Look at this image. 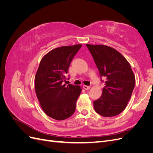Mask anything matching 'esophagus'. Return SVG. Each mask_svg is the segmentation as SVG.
Returning a JSON list of instances; mask_svg holds the SVG:
<instances>
[{"label": "esophagus", "mask_w": 153, "mask_h": 153, "mask_svg": "<svg viewBox=\"0 0 153 153\" xmlns=\"http://www.w3.org/2000/svg\"><path fill=\"white\" fill-rule=\"evenodd\" d=\"M83 88H84V89H85V90H88V89H89L90 88H91V86H87V85H84L83 86Z\"/></svg>", "instance_id": "1"}]
</instances>
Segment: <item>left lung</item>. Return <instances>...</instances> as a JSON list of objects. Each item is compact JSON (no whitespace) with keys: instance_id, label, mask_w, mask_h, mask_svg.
Listing matches in <instances>:
<instances>
[{"instance_id":"1","label":"left lung","mask_w":153,"mask_h":153,"mask_svg":"<svg viewBox=\"0 0 153 153\" xmlns=\"http://www.w3.org/2000/svg\"><path fill=\"white\" fill-rule=\"evenodd\" d=\"M100 75L105 81L102 94L95 100L96 112L103 117H112L126 108L135 85V76L131 66L123 55L105 45H86Z\"/></svg>"}]
</instances>
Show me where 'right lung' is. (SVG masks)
I'll use <instances>...</instances> for the list:
<instances>
[{"label": "right lung", "instance_id": "1", "mask_svg": "<svg viewBox=\"0 0 153 153\" xmlns=\"http://www.w3.org/2000/svg\"><path fill=\"white\" fill-rule=\"evenodd\" d=\"M81 47L82 45H75L51 50L41 60L36 74L35 90L40 105L48 116L55 120L68 119L75 111L81 88L63 82H66L69 66Z\"/></svg>", "mask_w": 153, "mask_h": 153}]
</instances>
